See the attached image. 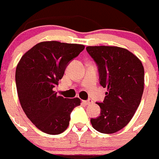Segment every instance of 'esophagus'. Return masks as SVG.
Wrapping results in <instances>:
<instances>
[{
    "instance_id": "1",
    "label": "esophagus",
    "mask_w": 159,
    "mask_h": 159,
    "mask_svg": "<svg viewBox=\"0 0 159 159\" xmlns=\"http://www.w3.org/2000/svg\"><path fill=\"white\" fill-rule=\"evenodd\" d=\"M82 103H84V104L85 105H89L90 104V103H93V101H92V100H83Z\"/></svg>"
}]
</instances>
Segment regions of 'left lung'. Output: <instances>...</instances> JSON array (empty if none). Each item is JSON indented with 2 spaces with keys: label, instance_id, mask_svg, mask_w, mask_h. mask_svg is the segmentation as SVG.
Wrapping results in <instances>:
<instances>
[{
  "label": "left lung",
  "instance_id": "left-lung-1",
  "mask_svg": "<svg viewBox=\"0 0 159 159\" xmlns=\"http://www.w3.org/2000/svg\"><path fill=\"white\" fill-rule=\"evenodd\" d=\"M96 63L100 84L107 88L100 115L90 121L96 131L114 133L130 121L141 101L144 69L141 61L125 48L115 46H88Z\"/></svg>",
  "mask_w": 159,
  "mask_h": 159
}]
</instances>
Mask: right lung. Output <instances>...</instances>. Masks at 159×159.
<instances>
[{
	"instance_id": "right-lung-1",
	"label": "right lung",
	"mask_w": 159,
	"mask_h": 159,
	"mask_svg": "<svg viewBox=\"0 0 159 159\" xmlns=\"http://www.w3.org/2000/svg\"><path fill=\"white\" fill-rule=\"evenodd\" d=\"M84 48L82 44L44 41L26 52L18 63L16 84L20 104L27 118L44 133L57 135L65 131L70 113L81 103L78 98L58 96L53 88Z\"/></svg>"
}]
</instances>
